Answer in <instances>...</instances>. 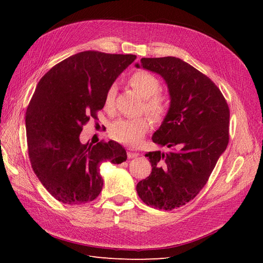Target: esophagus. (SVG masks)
<instances>
[{
    "label": "esophagus",
    "instance_id": "34e87169",
    "mask_svg": "<svg viewBox=\"0 0 263 263\" xmlns=\"http://www.w3.org/2000/svg\"><path fill=\"white\" fill-rule=\"evenodd\" d=\"M138 155H139V154H138L137 150H135V149H133V148L127 149V157H128L129 159H130V158H136Z\"/></svg>",
    "mask_w": 263,
    "mask_h": 263
}]
</instances>
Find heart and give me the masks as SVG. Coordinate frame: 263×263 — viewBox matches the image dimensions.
Returning <instances> with one entry per match:
<instances>
[{"mask_svg": "<svg viewBox=\"0 0 263 263\" xmlns=\"http://www.w3.org/2000/svg\"><path fill=\"white\" fill-rule=\"evenodd\" d=\"M128 83L135 92L145 99L142 110L154 119L155 122H162L170 112V98L160 92L161 82L155 74L146 70H137L128 79ZM116 99V86L110 85L103 101V106L107 112L114 109ZM150 129L149 118H126L119 119L112 124L109 128L110 136L116 141L126 145H138L145 138Z\"/></svg>", "mask_w": 263, "mask_h": 263, "instance_id": "heart-1", "label": "heart"}]
</instances>
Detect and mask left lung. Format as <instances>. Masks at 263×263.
<instances>
[{
  "label": "left lung",
  "mask_w": 263,
  "mask_h": 263,
  "mask_svg": "<svg viewBox=\"0 0 263 263\" xmlns=\"http://www.w3.org/2000/svg\"><path fill=\"white\" fill-rule=\"evenodd\" d=\"M140 65L164 79L171 105L153 136L154 142L168 151L145 155L153 171L136 189L145 204L172 211L201 192L227 148L229 107L217 85L185 61L176 57L141 58Z\"/></svg>",
  "instance_id": "left-lung-1"
}]
</instances>
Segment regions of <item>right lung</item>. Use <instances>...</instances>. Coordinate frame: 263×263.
Masks as SVG:
<instances>
[{"label": "right lung", "instance_id": "add662e5", "mask_svg": "<svg viewBox=\"0 0 263 263\" xmlns=\"http://www.w3.org/2000/svg\"><path fill=\"white\" fill-rule=\"evenodd\" d=\"M135 59L82 51L57 63L38 82L25 116L28 157L39 181L59 202L95 200L103 187L100 164L127 159L118 142L83 145L80 134L90 119H99L107 89Z\"/></svg>", "mask_w": 263, "mask_h": 263}]
</instances>
